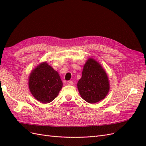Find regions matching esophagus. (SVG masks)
<instances>
[{
	"mask_svg": "<svg viewBox=\"0 0 146 146\" xmlns=\"http://www.w3.org/2000/svg\"><path fill=\"white\" fill-rule=\"evenodd\" d=\"M67 84H68V85H72L73 84H74V83H73L72 81H68Z\"/></svg>",
	"mask_w": 146,
	"mask_h": 146,
	"instance_id": "obj_1",
	"label": "esophagus"
}]
</instances>
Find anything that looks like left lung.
<instances>
[{
  "mask_svg": "<svg viewBox=\"0 0 146 146\" xmlns=\"http://www.w3.org/2000/svg\"><path fill=\"white\" fill-rule=\"evenodd\" d=\"M109 83L107 74L102 66L93 58L88 59L77 83L82 98L90 104L102 100L108 93Z\"/></svg>",
  "mask_w": 146,
  "mask_h": 146,
  "instance_id": "1",
  "label": "left lung"
}]
</instances>
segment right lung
Wrapping results in <instances>:
<instances>
[{
  "instance_id": "1",
  "label": "right lung",
  "mask_w": 146,
  "mask_h": 146,
  "mask_svg": "<svg viewBox=\"0 0 146 146\" xmlns=\"http://www.w3.org/2000/svg\"><path fill=\"white\" fill-rule=\"evenodd\" d=\"M29 86L35 99L41 103L47 104L56 98L63 86V82L58 72L46 62H43L31 72Z\"/></svg>"
}]
</instances>
